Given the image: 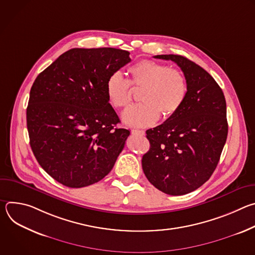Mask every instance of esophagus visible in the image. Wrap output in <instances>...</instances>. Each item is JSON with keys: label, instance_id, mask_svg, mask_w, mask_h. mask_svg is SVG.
<instances>
[{"label": "esophagus", "instance_id": "esophagus-1", "mask_svg": "<svg viewBox=\"0 0 255 255\" xmlns=\"http://www.w3.org/2000/svg\"><path fill=\"white\" fill-rule=\"evenodd\" d=\"M132 134L134 135H140V136H143L145 134V132L143 130H132Z\"/></svg>", "mask_w": 255, "mask_h": 255}]
</instances>
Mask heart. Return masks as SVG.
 <instances>
[{"label": "heart", "instance_id": "obj_1", "mask_svg": "<svg viewBox=\"0 0 255 255\" xmlns=\"http://www.w3.org/2000/svg\"><path fill=\"white\" fill-rule=\"evenodd\" d=\"M130 81L115 71L106 81V95L114 108H126L132 101L130 85L142 88V103L128 108L122 119L131 127L154 125L160 114L164 119L174 115L184 105L189 86L185 75L176 68L149 59H143L129 67Z\"/></svg>", "mask_w": 255, "mask_h": 255}]
</instances>
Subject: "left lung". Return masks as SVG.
<instances>
[{"label": "left lung", "instance_id": "8db88e82", "mask_svg": "<svg viewBox=\"0 0 255 255\" xmlns=\"http://www.w3.org/2000/svg\"><path fill=\"white\" fill-rule=\"evenodd\" d=\"M175 62L188 81L187 99L164 123L146 131L150 148L142 156L147 179L171 196L191 193L210 178L228 134L224 94L203 67L175 54L155 55Z\"/></svg>", "mask_w": 255, "mask_h": 255}]
</instances>
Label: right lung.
<instances>
[{
  "label": "right lung",
  "mask_w": 255,
  "mask_h": 255,
  "mask_svg": "<svg viewBox=\"0 0 255 255\" xmlns=\"http://www.w3.org/2000/svg\"><path fill=\"white\" fill-rule=\"evenodd\" d=\"M111 47L72 48L36 78L27 107L31 149L41 167L68 188H83L110 172L130 131L106 95V81L131 61Z\"/></svg>",
  "instance_id": "obj_1"
}]
</instances>
